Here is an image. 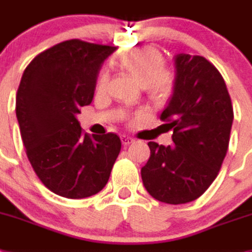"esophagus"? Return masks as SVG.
<instances>
[{
  "instance_id": "1",
  "label": "esophagus",
  "mask_w": 252,
  "mask_h": 252,
  "mask_svg": "<svg viewBox=\"0 0 252 252\" xmlns=\"http://www.w3.org/2000/svg\"><path fill=\"white\" fill-rule=\"evenodd\" d=\"M120 139H122V143H123L124 146H129V144L134 142V139H133L132 137H129V135H126V134L122 135V137H120Z\"/></svg>"
}]
</instances>
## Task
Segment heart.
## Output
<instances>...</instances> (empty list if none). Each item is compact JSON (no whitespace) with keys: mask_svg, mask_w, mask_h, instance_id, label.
<instances>
[{"mask_svg":"<svg viewBox=\"0 0 252 252\" xmlns=\"http://www.w3.org/2000/svg\"><path fill=\"white\" fill-rule=\"evenodd\" d=\"M162 53L153 47L135 48L124 52L119 57V65L143 86L152 101L165 102L175 90V76L166 68ZM109 76L101 71L96 80V93H104L108 86Z\"/></svg>","mask_w":252,"mask_h":252,"instance_id":"heart-1","label":"heart"}]
</instances>
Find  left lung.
Wrapping results in <instances>:
<instances>
[{"mask_svg": "<svg viewBox=\"0 0 252 252\" xmlns=\"http://www.w3.org/2000/svg\"><path fill=\"white\" fill-rule=\"evenodd\" d=\"M176 80L159 119L172 132L171 146L148 142L142 167L144 188L167 204H185L204 194L228 150L233 108L222 74L204 57L178 54Z\"/></svg>", "mask_w": 252, "mask_h": 252, "instance_id": "1", "label": "left lung"}]
</instances>
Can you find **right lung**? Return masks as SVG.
Here are the masks:
<instances>
[{
  "label": "right lung",
  "instance_id": "add662e5",
  "mask_svg": "<svg viewBox=\"0 0 252 252\" xmlns=\"http://www.w3.org/2000/svg\"><path fill=\"white\" fill-rule=\"evenodd\" d=\"M115 49L71 39L39 53L24 71L15 108L21 139L36 176L57 195H95L110 178L120 138L85 133L76 114L91 104L101 63Z\"/></svg>",
  "mask_w": 252,
  "mask_h": 252
}]
</instances>
